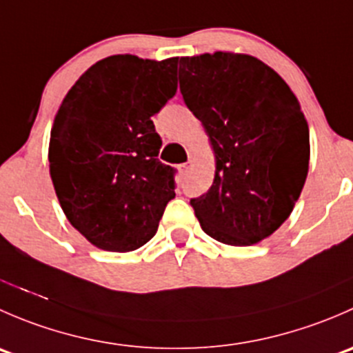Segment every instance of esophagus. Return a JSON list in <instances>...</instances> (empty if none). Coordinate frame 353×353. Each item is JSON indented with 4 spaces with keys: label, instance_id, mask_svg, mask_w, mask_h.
Wrapping results in <instances>:
<instances>
[{
    "label": "esophagus",
    "instance_id": "34e87169",
    "mask_svg": "<svg viewBox=\"0 0 353 353\" xmlns=\"http://www.w3.org/2000/svg\"><path fill=\"white\" fill-rule=\"evenodd\" d=\"M190 163H191V162L181 163V165H179V172L183 174V176H184V174H188V170H190Z\"/></svg>",
    "mask_w": 353,
    "mask_h": 353
}]
</instances>
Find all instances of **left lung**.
I'll return each mask as SVG.
<instances>
[{
    "instance_id": "obj_1",
    "label": "left lung",
    "mask_w": 353,
    "mask_h": 353,
    "mask_svg": "<svg viewBox=\"0 0 353 353\" xmlns=\"http://www.w3.org/2000/svg\"><path fill=\"white\" fill-rule=\"evenodd\" d=\"M179 88L215 157L208 193L191 199L201 229L229 245H252L290 216L309 170V126L287 81L249 54L186 56Z\"/></svg>"
}]
</instances>
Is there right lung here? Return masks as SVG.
<instances>
[{"label":"right lung","instance_id":"obj_1","mask_svg":"<svg viewBox=\"0 0 353 353\" xmlns=\"http://www.w3.org/2000/svg\"><path fill=\"white\" fill-rule=\"evenodd\" d=\"M176 71L177 58L109 56L74 81L56 112L52 186L66 219L95 248L130 252L147 244L176 196L152 121L176 94Z\"/></svg>","mask_w":353,"mask_h":353}]
</instances>
